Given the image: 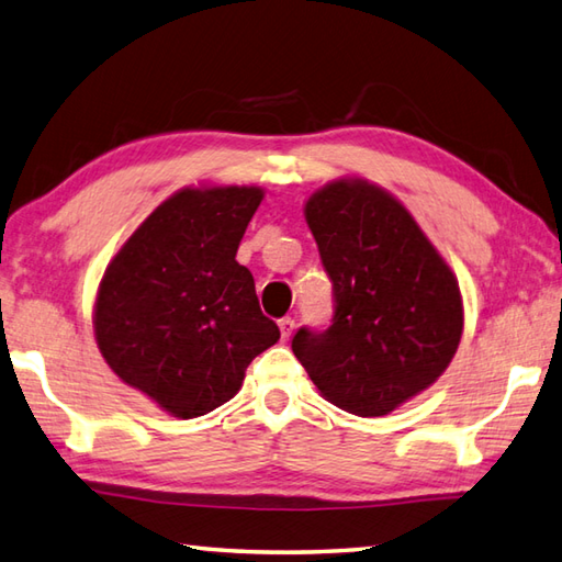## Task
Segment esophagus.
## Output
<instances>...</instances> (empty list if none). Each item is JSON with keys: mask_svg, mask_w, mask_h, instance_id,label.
Returning <instances> with one entry per match:
<instances>
[{"mask_svg": "<svg viewBox=\"0 0 562 562\" xmlns=\"http://www.w3.org/2000/svg\"><path fill=\"white\" fill-rule=\"evenodd\" d=\"M279 329H281V339L285 341V339H289V337L293 335L295 319H293V317H281V319H279Z\"/></svg>", "mask_w": 562, "mask_h": 562, "instance_id": "obj_1", "label": "esophagus"}]
</instances>
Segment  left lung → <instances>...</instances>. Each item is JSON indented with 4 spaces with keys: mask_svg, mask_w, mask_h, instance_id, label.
Returning <instances> with one entry per match:
<instances>
[{
    "mask_svg": "<svg viewBox=\"0 0 562 562\" xmlns=\"http://www.w3.org/2000/svg\"><path fill=\"white\" fill-rule=\"evenodd\" d=\"M331 279L327 327H301L293 353L331 405L383 417L429 387L463 331L451 269L391 193L335 181L305 203Z\"/></svg>",
    "mask_w": 562,
    "mask_h": 562,
    "instance_id": "8db88e82",
    "label": "left lung"
}]
</instances>
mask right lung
Returning a JSON list of instances; mask_svg holds the SVG:
<instances>
[{
	"label": "right lung",
	"instance_id": "add662e5",
	"mask_svg": "<svg viewBox=\"0 0 562 562\" xmlns=\"http://www.w3.org/2000/svg\"><path fill=\"white\" fill-rule=\"evenodd\" d=\"M257 187L184 189L157 205L109 265L97 345L123 383L191 419L227 403L281 331L235 255Z\"/></svg>",
	"mask_w": 562,
	"mask_h": 562
}]
</instances>
